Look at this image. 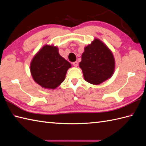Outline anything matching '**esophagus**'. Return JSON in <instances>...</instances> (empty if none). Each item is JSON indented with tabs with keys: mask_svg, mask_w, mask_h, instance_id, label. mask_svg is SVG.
<instances>
[{
	"mask_svg": "<svg viewBox=\"0 0 146 146\" xmlns=\"http://www.w3.org/2000/svg\"><path fill=\"white\" fill-rule=\"evenodd\" d=\"M73 66H74L76 67L77 66H78V62H77V61L73 62Z\"/></svg>",
	"mask_w": 146,
	"mask_h": 146,
	"instance_id": "obj_1",
	"label": "esophagus"
}]
</instances>
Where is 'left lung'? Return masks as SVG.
Masks as SVG:
<instances>
[{
    "label": "left lung",
    "instance_id": "obj_1",
    "mask_svg": "<svg viewBox=\"0 0 146 146\" xmlns=\"http://www.w3.org/2000/svg\"><path fill=\"white\" fill-rule=\"evenodd\" d=\"M79 65L86 82L99 85L113 75L115 60L110 49L100 40L95 39L85 48Z\"/></svg>",
    "mask_w": 146,
    "mask_h": 146
}]
</instances>
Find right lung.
<instances>
[{
    "label": "right lung",
    "instance_id": "1",
    "mask_svg": "<svg viewBox=\"0 0 146 146\" xmlns=\"http://www.w3.org/2000/svg\"><path fill=\"white\" fill-rule=\"evenodd\" d=\"M71 64L60 55L56 46H43L31 63L34 80L42 87L54 89L64 81Z\"/></svg>",
    "mask_w": 146,
    "mask_h": 146
}]
</instances>
